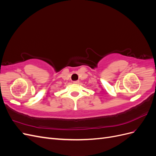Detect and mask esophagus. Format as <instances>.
<instances>
[{
  "instance_id": "esophagus-1",
  "label": "esophagus",
  "mask_w": 156,
  "mask_h": 156,
  "mask_svg": "<svg viewBox=\"0 0 156 156\" xmlns=\"http://www.w3.org/2000/svg\"><path fill=\"white\" fill-rule=\"evenodd\" d=\"M73 83H75V84H79V81H73Z\"/></svg>"
}]
</instances>
